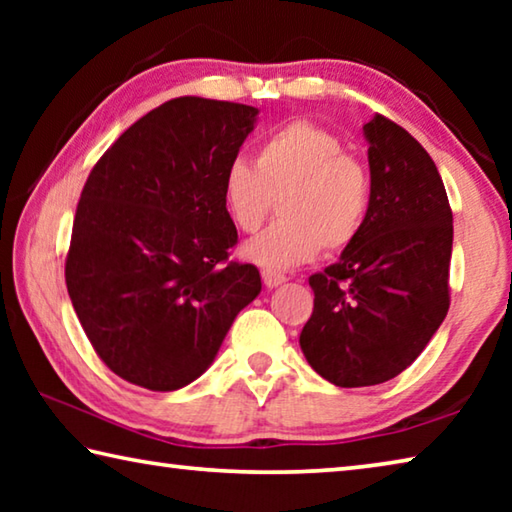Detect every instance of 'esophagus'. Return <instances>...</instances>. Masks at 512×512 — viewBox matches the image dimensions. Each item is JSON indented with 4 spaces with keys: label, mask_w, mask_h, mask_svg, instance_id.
<instances>
[{
    "label": "esophagus",
    "mask_w": 512,
    "mask_h": 512,
    "mask_svg": "<svg viewBox=\"0 0 512 512\" xmlns=\"http://www.w3.org/2000/svg\"><path fill=\"white\" fill-rule=\"evenodd\" d=\"M262 277H264V284L268 289H275V287H280V284L287 282V275L280 271H273V268H262Z\"/></svg>",
    "instance_id": "obj_1"
}]
</instances>
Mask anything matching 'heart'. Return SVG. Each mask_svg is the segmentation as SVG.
<instances>
[{"label": "heart", "mask_w": 512, "mask_h": 512, "mask_svg": "<svg viewBox=\"0 0 512 512\" xmlns=\"http://www.w3.org/2000/svg\"><path fill=\"white\" fill-rule=\"evenodd\" d=\"M221 192L232 223L246 235L262 228L280 201L282 219L250 241L244 255L287 268L314 259L320 248L339 253L357 241L372 205V173L339 135L296 119L257 144L255 164L230 162Z\"/></svg>", "instance_id": "1"}]
</instances>
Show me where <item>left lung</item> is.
<instances>
[{
  "label": "left lung",
  "instance_id": "obj_1",
  "mask_svg": "<svg viewBox=\"0 0 512 512\" xmlns=\"http://www.w3.org/2000/svg\"><path fill=\"white\" fill-rule=\"evenodd\" d=\"M372 205L352 246L309 277L314 311L300 348L341 388L375 386L406 370L449 309L452 207L431 155L402 126L375 115L363 126Z\"/></svg>",
  "mask_w": 512,
  "mask_h": 512
}]
</instances>
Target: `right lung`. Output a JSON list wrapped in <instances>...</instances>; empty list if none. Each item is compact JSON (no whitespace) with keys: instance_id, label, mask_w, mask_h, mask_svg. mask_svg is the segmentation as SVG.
<instances>
[{"instance_id":"obj_1","label":"right lung","mask_w":512,"mask_h":512,"mask_svg":"<svg viewBox=\"0 0 512 512\" xmlns=\"http://www.w3.org/2000/svg\"><path fill=\"white\" fill-rule=\"evenodd\" d=\"M257 108L178 97L94 164L76 205L65 282L94 352L121 379L178 391L210 368L232 320L262 291L230 259L223 176Z\"/></svg>"}]
</instances>
